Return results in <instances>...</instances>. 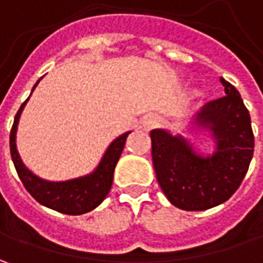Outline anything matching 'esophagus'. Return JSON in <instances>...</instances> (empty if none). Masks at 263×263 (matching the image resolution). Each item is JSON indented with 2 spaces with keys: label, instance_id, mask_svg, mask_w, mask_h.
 Here are the masks:
<instances>
[{
  "label": "esophagus",
  "instance_id": "34e87169",
  "mask_svg": "<svg viewBox=\"0 0 263 263\" xmlns=\"http://www.w3.org/2000/svg\"><path fill=\"white\" fill-rule=\"evenodd\" d=\"M159 123V120H158V117H154V116H149L146 117L143 121H142V127H143V130L145 132H149L152 127H155Z\"/></svg>",
  "mask_w": 263,
  "mask_h": 263
}]
</instances>
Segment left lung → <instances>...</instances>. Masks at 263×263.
Returning <instances> with one entry per match:
<instances>
[{"label": "left lung", "instance_id": "1", "mask_svg": "<svg viewBox=\"0 0 263 263\" xmlns=\"http://www.w3.org/2000/svg\"><path fill=\"white\" fill-rule=\"evenodd\" d=\"M226 96L208 102L190 118V130H206L215 151L197 152L193 143L165 128L151 132L152 161L159 186L174 206L205 211L234 195L248 173L255 137L238 90L219 77Z\"/></svg>", "mask_w": 263, "mask_h": 263}]
</instances>
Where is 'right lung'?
Returning a JSON list of instances; mask_svg holds the SVG:
<instances>
[{
    "label": "right lung",
    "mask_w": 263,
    "mask_h": 263,
    "mask_svg": "<svg viewBox=\"0 0 263 263\" xmlns=\"http://www.w3.org/2000/svg\"><path fill=\"white\" fill-rule=\"evenodd\" d=\"M39 80L32 89V92L37 86ZM32 95V93H30ZM30 98V96H29ZM29 98L22 104L20 109L17 111L14 123L10 133V152L11 159L14 162L15 171L20 177L26 190L35 197L41 205L58 211L67 215H82L90 212L92 209L99 206L106 195L109 193L114 178V170L117 162L121 157V152L126 145L127 136L132 132H127L124 135L118 136L111 142V145L106 147L105 154L102 155L98 167L86 176L66 180V181H49L33 174L29 168L26 167L18 155L17 145H15V135L18 120L23 112V108L27 104Z\"/></svg>",
    "instance_id": "obj_1"
}]
</instances>
